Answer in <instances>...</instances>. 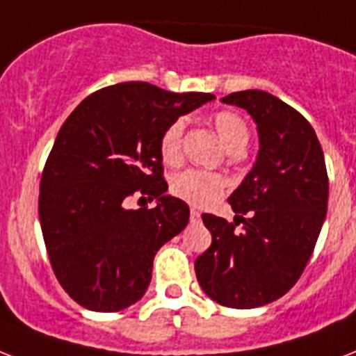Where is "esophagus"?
<instances>
[{
    "label": "esophagus",
    "instance_id": "obj_1",
    "mask_svg": "<svg viewBox=\"0 0 356 356\" xmlns=\"http://www.w3.org/2000/svg\"><path fill=\"white\" fill-rule=\"evenodd\" d=\"M190 219H192V223H199L201 221V212H197L195 208L190 210Z\"/></svg>",
    "mask_w": 356,
    "mask_h": 356
}]
</instances>
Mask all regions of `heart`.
<instances>
[{
	"label": "heart",
	"instance_id": "b5f03b06",
	"mask_svg": "<svg viewBox=\"0 0 356 356\" xmlns=\"http://www.w3.org/2000/svg\"><path fill=\"white\" fill-rule=\"evenodd\" d=\"M212 122L218 129L219 137L230 152H241L247 146L250 131L243 118L234 111H218L212 117ZM186 120L177 118L164 129L159 140V153L166 164H177L183 157V135ZM227 181L223 175L204 170H186L177 173L172 181V193L193 207H210L225 192Z\"/></svg>",
	"mask_w": 356,
	"mask_h": 356
}]
</instances>
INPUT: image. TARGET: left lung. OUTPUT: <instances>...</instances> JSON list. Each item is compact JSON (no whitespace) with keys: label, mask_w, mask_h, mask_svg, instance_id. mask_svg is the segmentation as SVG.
Here are the masks:
<instances>
[{"label":"left lung","mask_w":356,"mask_h":356,"mask_svg":"<svg viewBox=\"0 0 356 356\" xmlns=\"http://www.w3.org/2000/svg\"><path fill=\"white\" fill-rule=\"evenodd\" d=\"M221 102L250 113L259 152L228 197L238 213L234 223L203 213L212 245L195 259V276L225 307H261L298 282L313 254L327 212V170L313 126L289 104L259 89L230 93Z\"/></svg>","instance_id":"1"}]
</instances>
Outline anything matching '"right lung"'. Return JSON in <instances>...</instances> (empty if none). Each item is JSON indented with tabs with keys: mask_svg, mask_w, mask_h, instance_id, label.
Segmentation results:
<instances>
[{
	"mask_svg": "<svg viewBox=\"0 0 356 356\" xmlns=\"http://www.w3.org/2000/svg\"><path fill=\"white\" fill-rule=\"evenodd\" d=\"M213 98L124 82L83 98L63 122L38 213L56 280L82 307L115 313L144 296L155 254L190 218L184 201L166 195L159 140L173 120ZM135 193L158 207L128 211L123 201Z\"/></svg>",
	"mask_w": 356,
	"mask_h": 356,
	"instance_id": "obj_1",
	"label": "right lung"
}]
</instances>
